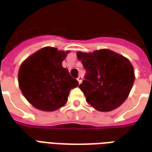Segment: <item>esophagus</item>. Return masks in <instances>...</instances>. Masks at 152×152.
Listing matches in <instances>:
<instances>
[{
	"instance_id": "esophagus-1",
	"label": "esophagus",
	"mask_w": 152,
	"mask_h": 152,
	"mask_svg": "<svg viewBox=\"0 0 152 152\" xmlns=\"http://www.w3.org/2000/svg\"><path fill=\"white\" fill-rule=\"evenodd\" d=\"M82 76H79V77L77 78V80H78L79 84H81V82H82Z\"/></svg>"
}]
</instances>
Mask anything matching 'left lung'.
I'll list each match as a JSON object with an SVG mask.
<instances>
[{"mask_svg": "<svg viewBox=\"0 0 152 152\" xmlns=\"http://www.w3.org/2000/svg\"><path fill=\"white\" fill-rule=\"evenodd\" d=\"M77 58L86 70L85 80L79 86L86 102L100 112L120 107L129 94L135 79L130 62L107 49L77 52Z\"/></svg>", "mask_w": 152, "mask_h": 152, "instance_id": "left-lung-1", "label": "left lung"}]
</instances>
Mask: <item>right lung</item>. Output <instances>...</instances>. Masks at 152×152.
I'll list each match as a JSON object with an SVG mask.
<instances>
[{
  "mask_svg": "<svg viewBox=\"0 0 152 152\" xmlns=\"http://www.w3.org/2000/svg\"><path fill=\"white\" fill-rule=\"evenodd\" d=\"M68 53L45 47L28 57L20 66L19 88L36 108L45 112L60 108L67 102L70 90L79 85L62 66Z\"/></svg>",
  "mask_w": 152,
  "mask_h": 152,
  "instance_id": "obj_1",
  "label": "right lung"
}]
</instances>
